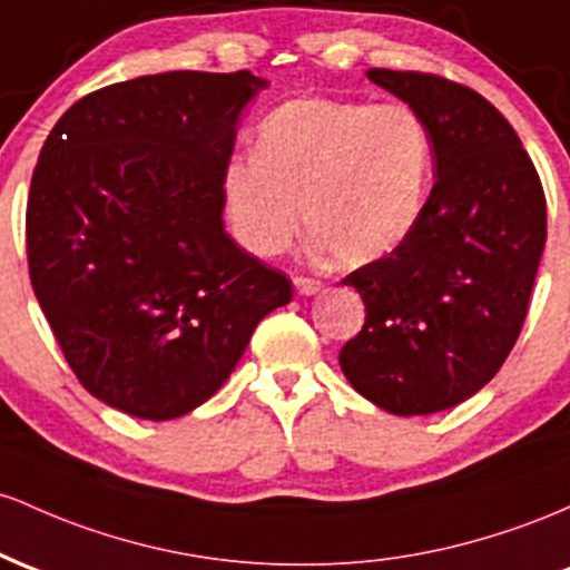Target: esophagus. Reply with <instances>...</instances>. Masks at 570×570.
I'll list each match as a JSON object with an SVG mask.
<instances>
[{
    "label": "esophagus",
    "mask_w": 570,
    "mask_h": 570,
    "mask_svg": "<svg viewBox=\"0 0 570 570\" xmlns=\"http://www.w3.org/2000/svg\"><path fill=\"white\" fill-rule=\"evenodd\" d=\"M293 285H296V291L302 293V296H315L320 287H323V283L315 277H296L293 279Z\"/></svg>",
    "instance_id": "esophagus-1"
}]
</instances>
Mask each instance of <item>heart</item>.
I'll return each instance as SVG.
<instances>
[{
	"mask_svg": "<svg viewBox=\"0 0 570 570\" xmlns=\"http://www.w3.org/2000/svg\"><path fill=\"white\" fill-rule=\"evenodd\" d=\"M433 137L409 105L291 99L261 124L258 150L226 166L236 239L261 258L285 253L304 223L342 266L393 253L417 226Z\"/></svg>",
	"mask_w": 570,
	"mask_h": 570,
	"instance_id": "heart-1",
	"label": "heart"
}]
</instances>
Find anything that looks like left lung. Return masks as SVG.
I'll return each instance as SVG.
<instances>
[{
	"label": "left lung",
	"mask_w": 570,
	"mask_h": 570,
	"mask_svg": "<svg viewBox=\"0 0 570 570\" xmlns=\"http://www.w3.org/2000/svg\"><path fill=\"white\" fill-rule=\"evenodd\" d=\"M366 75L425 118L436 183L414 232L344 277L366 323L338 366L385 412L433 414L479 393L514 347L547 242V199L517 131L482 94L428 72Z\"/></svg>",
	"instance_id": "1"
}]
</instances>
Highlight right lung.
I'll return each instance as SVG.
<instances>
[{
	"label": "right lung",
	"instance_id": "add662e5",
	"mask_svg": "<svg viewBox=\"0 0 570 570\" xmlns=\"http://www.w3.org/2000/svg\"><path fill=\"white\" fill-rule=\"evenodd\" d=\"M266 86L247 69L145 75L82 96L45 139L31 287L80 385L131 417L213 399L255 325L293 298L223 228L236 124Z\"/></svg>",
	"mask_w": 570,
	"mask_h": 570
}]
</instances>
